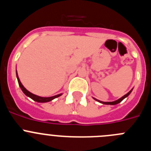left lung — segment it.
<instances>
[{
    "mask_svg": "<svg viewBox=\"0 0 151 151\" xmlns=\"http://www.w3.org/2000/svg\"><path fill=\"white\" fill-rule=\"evenodd\" d=\"M132 90H131L130 91H129V92H128L127 94H125V95H124L123 97H121V98H119V100H117V101H113V102H103V101H98V100H97V99H95V100H96V101H98V102L101 103V104H107V105H109V104H110V105H115V104H119V103H120L121 101H122V100L125 99V97H128V96H129V94H130L131 92H132Z\"/></svg>",
    "mask_w": 151,
    "mask_h": 151,
    "instance_id": "obj_1",
    "label": "left lung"
}]
</instances>
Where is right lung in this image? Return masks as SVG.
Returning a JSON list of instances; mask_svg holds the SVG:
<instances>
[{"instance_id":"add662e5","label":"right lung","mask_w":151,"mask_h":151,"mask_svg":"<svg viewBox=\"0 0 151 151\" xmlns=\"http://www.w3.org/2000/svg\"><path fill=\"white\" fill-rule=\"evenodd\" d=\"M17 80H18L19 85L20 88L22 89V92H23L24 94H26V96H28V97H29L30 98H32L33 101H37V102H38V103L49 102V101H52V100H54V98H57V97H60V95H62V94H57V95L53 96V97H40V96H38V95H35V94H32V93H31V92H29L27 89H26L25 88H24V86L22 85V83H21L20 80H19V78L17 72Z\"/></svg>"}]
</instances>
